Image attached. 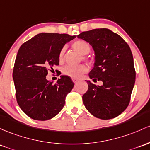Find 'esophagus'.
<instances>
[{"label": "esophagus", "instance_id": "esophagus-1", "mask_svg": "<svg viewBox=\"0 0 150 150\" xmlns=\"http://www.w3.org/2000/svg\"><path fill=\"white\" fill-rule=\"evenodd\" d=\"M72 82H73L74 83H78V80H77V79H72Z\"/></svg>", "mask_w": 150, "mask_h": 150}]
</instances>
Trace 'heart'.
I'll use <instances>...</instances> for the list:
<instances>
[{
  "instance_id": "b5f03b06",
  "label": "heart",
  "mask_w": 150,
  "mask_h": 150,
  "mask_svg": "<svg viewBox=\"0 0 150 150\" xmlns=\"http://www.w3.org/2000/svg\"><path fill=\"white\" fill-rule=\"evenodd\" d=\"M71 46L74 50H76L80 55H83V60H86V61L90 60L89 57L85 55L87 54H88L90 52V50H91V47H90V44L87 41L79 39V40H76L74 41V42H72ZM65 47H62L61 50H60V52H59L58 59L59 61L60 62L64 61V59H65ZM87 72H88V67H87L86 65H83V64H80V65H76V66H74V65H67V66H65L62 69V73H63V75L73 79L80 78Z\"/></svg>"
}]
</instances>
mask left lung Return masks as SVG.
I'll return each instance as SVG.
<instances>
[{
  "instance_id": "obj_1",
  "label": "left lung",
  "mask_w": 150,
  "mask_h": 150,
  "mask_svg": "<svg viewBox=\"0 0 150 150\" xmlns=\"http://www.w3.org/2000/svg\"><path fill=\"white\" fill-rule=\"evenodd\" d=\"M78 38L89 42L95 50L94 68L90 79L103 81L102 86L88 82L83 95L86 109L102 120L116 117L129 105L136 72L130 47L118 34L98 28L81 33Z\"/></svg>"
}]
</instances>
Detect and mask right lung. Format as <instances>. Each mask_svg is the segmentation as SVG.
Masks as SVG:
<instances>
[{
  "instance_id": "right-lung-1",
  "label": "right lung",
  "mask_w": 150,
  "mask_h": 150,
  "mask_svg": "<svg viewBox=\"0 0 150 150\" xmlns=\"http://www.w3.org/2000/svg\"><path fill=\"white\" fill-rule=\"evenodd\" d=\"M75 37L42 33L19 48L13 71L16 100L21 109L32 119L47 120L63 108L74 83L70 78L61 75L52 84L46 76L54 65H59L60 50Z\"/></svg>"
}]
</instances>
